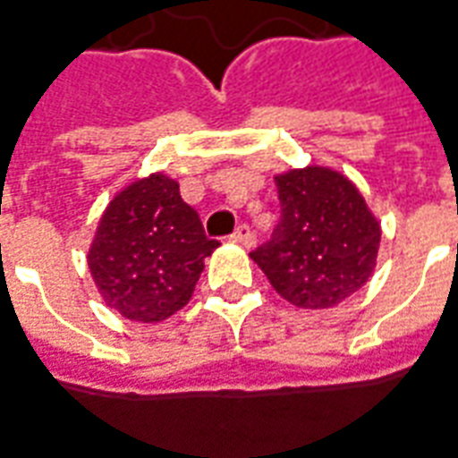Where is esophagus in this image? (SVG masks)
<instances>
[{"label": "esophagus", "instance_id": "obj_1", "mask_svg": "<svg viewBox=\"0 0 458 458\" xmlns=\"http://www.w3.org/2000/svg\"><path fill=\"white\" fill-rule=\"evenodd\" d=\"M230 240H233V242H240V245H245V248H248V245H250V242H252V230H250V225H245V223H240L238 228H235V233L230 235Z\"/></svg>", "mask_w": 458, "mask_h": 458}]
</instances>
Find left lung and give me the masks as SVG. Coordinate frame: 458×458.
Listing matches in <instances>:
<instances>
[{
    "label": "left lung",
    "instance_id": "obj_1",
    "mask_svg": "<svg viewBox=\"0 0 458 458\" xmlns=\"http://www.w3.org/2000/svg\"><path fill=\"white\" fill-rule=\"evenodd\" d=\"M275 185L280 220L250 258L287 302L340 305L372 275L379 223L350 178L332 168H293L275 175Z\"/></svg>",
    "mask_w": 458,
    "mask_h": 458
}]
</instances>
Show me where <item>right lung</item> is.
Wrapping results in <instances>:
<instances>
[{"instance_id":"obj_1","label":"right lung","mask_w":458,"mask_h":458,"mask_svg":"<svg viewBox=\"0 0 458 458\" xmlns=\"http://www.w3.org/2000/svg\"><path fill=\"white\" fill-rule=\"evenodd\" d=\"M218 245L174 178L153 174L108 203L89 248V270L118 315L161 322L191 300L203 260Z\"/></svg>"}]
</instances>
